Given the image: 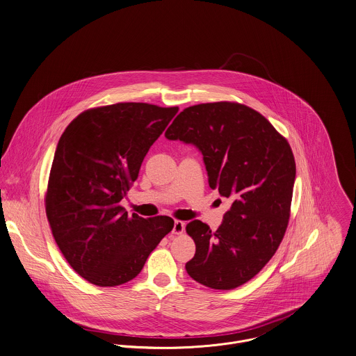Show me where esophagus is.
<instances>
[{
  "mask_svg": "<svg viewBox=\"0 0 356 356\" xmlns=\"http://www.w3.org/2000/svg\"><path fill=\"white\" fill-rule=\"evenodd\" d=\"M184 231H185V223L181 220H175L174 227H172V234L181 235V234H184Z\"/></svg>",
  "mask_w": 356,
  "mask_h": 356,
  "instance_id": "34e87169",
  "label": "esophagus"
}]
</instances>
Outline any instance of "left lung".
<instances>
[{"label": "left lung", "instance_id": "8db88e82", "mask_svg": "<svg viewBox=\"0 0 356 356\" xmlns=\"http://www.w3.org/2000/svg\"><path fill=\"white\" fill-rule=\"evenodd\" d=\"M164 136L195 145L209 186L232 200L216 231L200 220L186 226L195 243L186 272L213 290L245 284L273 257L289 226L296 174L289 141L259 111L234 102L191 106Z\"/></svg>", "mask_w": 356, "mask_h": 356}]
</instances>
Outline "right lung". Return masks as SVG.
<instances>
[{
    "label": "right lung",
    "instance_id": "1",
    "mask_svg": "<svg viewBox=\"0 0 356 356\" xmlns=\"http://www.w3.org/2000/svg\"><path fill=\"white\" fill-rule=\"evenodd\" d=\"M177 113L133 102L95 107L79 114L58 141L46 215L65 259L91 284L115 287L134 279L174 227L168 216H128L120 201Z\"/></svg>",
    "mask_w": 356,
    "mask_h": 356
}]
</instances>
